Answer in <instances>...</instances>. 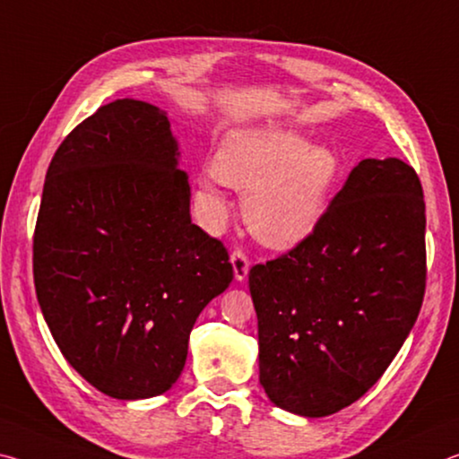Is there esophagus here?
<instances>
[{
    "label": "esophagus",
    "mask_w": 459,
    "mask_h": 459,
    "mask_svg": "<svg viewBox=\"0 0 459 459\" xmlns=\"http://www.w3.org/2000/svg\"><path fill=\"white\" fill-rule=\"evenodd\" d=\"M230 260H231V266H234V276H236V281H239V282L246 281L247 270H250V260H247L246 252L242 250V247H236V250L231 252Z\"/></svg>",
    "instance_id": "1"
}]
</instances>
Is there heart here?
Returning <instances> with one entry per match:
<instances>
[{
  "label": "heart",
  "mask_w": 459,
  "mask_h": 459,
  "mask_svg": "<svg viewBox=\"0 0 459 459\" xmlns=\"http://www.w3.org/2000/svg\"><path fill=\"white\" fill-rule=\"evenodd\" d=\"M215 172L246 193L247 230L266 246L290 247L325 217L342 160L333 148L311 146L303 134L274 127L230 136L215 156Z\"/></svg>",
  "instance_id": "1"
}]
</instances>
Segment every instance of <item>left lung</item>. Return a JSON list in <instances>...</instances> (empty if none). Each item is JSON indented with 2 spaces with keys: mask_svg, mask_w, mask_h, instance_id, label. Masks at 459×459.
I'll return each instance as SVG.
<instances>
[{
  "mask_svg": "<svg viewBox=\"0 0 459 459\" xmlns=\"http://www.w3.org/2000/svg\"><path fill=\"white\" fill-rule=\"evenodd\" d=\"M260 385L276 407L327 417L385 374L419 317L425 201L399 159H366L309 238L247 274Z\"/></svg>",
  "mask_w": 459,
  "mask_h": 459,
  "instance_id": "left-lung-1",
  "label": "left lung"
}]
</instances>
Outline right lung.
I'll return each instance as SVG.
<instances>
[{"label":"right lung","mask_w":459,"mask_h":459,"mask_svg":"<svg viewBox=\"0 0 459 459\" xmlns=\"http://www.w3.org/2000/svg\"><path fill=\"white\" fill-rule=\"evenodd\" d=\"M164 111L116 100L52 156L34 230V287L58 350L119 401L183 372L199 313L230 287L225 246L191 221Z\"/></svg>","instance_id":"add662e5"}]
</instances>
